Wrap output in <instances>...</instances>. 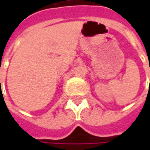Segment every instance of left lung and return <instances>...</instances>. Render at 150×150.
<instances>
[{
	"instance_id": "8db88e82",
	"label": "left lung",
	"mask_w": 150,
	"mask_h": 150,
	"mask_svg": "<svg viewBox=\"0 0 150 150\" xmlns=\"http://www.w3.org/2000/svg\"><path fill=\"white\" fill-rule=\"evenodd\" d=\"M149 69H150V68H149ZM149 86H150V84H149Z\"/></svg>"
}]
</instances>
